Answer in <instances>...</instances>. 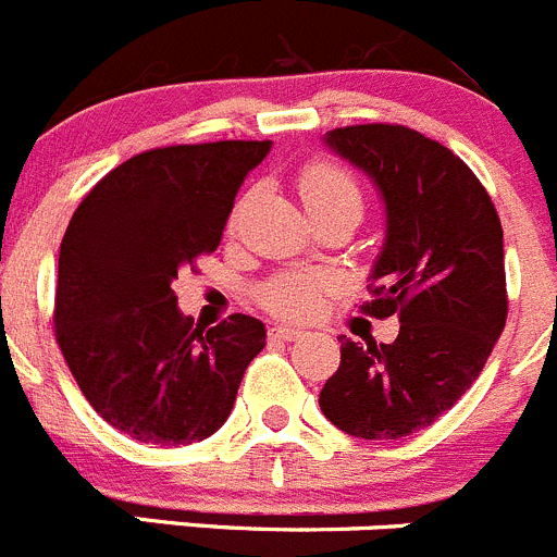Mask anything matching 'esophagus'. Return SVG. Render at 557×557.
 I'll use <instances>...</instances> for the list:
<instances>
[{
    "mask_svg": "<svg viewBox=\"0 0 557 557\" xmlns=\"http://www.w3.org/2000/svg\"><path fill=\"white\" fill-rule=\"evenodd\" d=\"M300 333H304V331H300V327H293V325H273V327H270V336L282 338V342H295Z\"/></svg>",
    "mask_w": 557,
    "mask_h": 557,
    "instance_id": "1",
    "label": "esophagus"
}]
</instances>
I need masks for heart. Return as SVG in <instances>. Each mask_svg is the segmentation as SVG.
Wrapping results in <instances>:
<instances>
[{
    "instance_id": "b5f03b06",
    "label": "heart",
    "mask_w": 557,
    "mask_h": 557,
    "mask_svg": "<svg viewBox=\"0 0 557 557\" xmlns=\"http://www.w3.org/2000/svg\"><path fill=\"white\" fill-rule=\"evenodd\" d=\"M298 188L311 215L342 208L355 210V213L361 215L363 210L361 183H358V177L347 166L336 161L306 163L300 169ZM331 293L333 282L327 275L289 270V273L273 275L259 289V304L268 311H273V314L287 317V320H309V317H314L325 306Z\"/></svg>"
}]
</instances>
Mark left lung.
Instances as JSON below:
<instances>
[{"instance_id": "obj_1", "label": "left lung", "mask_w": 557, "mask_h": 557, "mask_svg": "<svg viewBox=\"0 0 557 557\" xmlns=\"http://www.w3.org/2000/svg\"><path fill=\"white\" fill-rule=\"evenodd\" d=\"M325 141L383 194L388 230L361 311L401 325L391 344L342 338L320 407L352 437L396 441L462 399L503 333V226L473 169L441 141L391 123L347 125Z\"/></svg>"}]
</instances>
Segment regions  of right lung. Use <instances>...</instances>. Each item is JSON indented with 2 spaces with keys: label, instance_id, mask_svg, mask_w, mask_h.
Masks as SVG:
<instances>
[{
  "label": "right lung",
  "instance_id": "right-lung-1",
  "mask_svg": "<svg viewBox=\"0 0 557 557\" xmlns=\"http://www.w3.org/2000/svg\"><path fill=\"white\" fill-rule=\"evenodd\" d=\"M270 141L139 152L95 183L60 246L54 336L84 399L139 443L185 446L230 418L264 325L232 314L194 325L177 270L219 248L246 174Z\"/></svg>",
  "mask_w": 557,
  "mask_h": 557
}]
</instances>
